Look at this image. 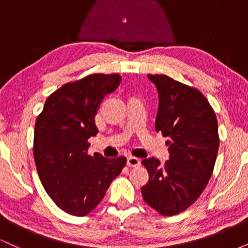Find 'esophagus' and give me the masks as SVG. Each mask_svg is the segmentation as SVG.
<instances>
[{
    "label": "esophagus",
    "mask_w": 248,
    "mask_h": 248,
    "mask_svg": "<svg viewBox=\"0 0 248 248\" xmlns=\"http://www.w3.org/2000/svg\"><path fill=\"white\" fill-rule=\"evenodd\" d=\"M141 164V161L140 158L138 157H133V156H130V157H128L127 160V166L129 168H134V167H139Z\"/></svg>",
    "instance_id": "obj_1"
}]
</instances>
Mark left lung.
I'll return each mask as SVG.
<instances>
[{"instance_id": "obj_1", "label": "left lung", "mask_w": 248, "mask_h": 248, "mask_svg": "<svg viewBox=\"0 0 248 248\" xmlns=\"http://www.w3.org/2000/svg\"><path fill=\"white\" fill-rule=\"evenodd\" d=\"M158 92L155 129L169 139L170 157L142 164L149 181L141 187L144 202L162 216L186 211L199 198L211 178L219 148L215 110L197 88L166 75H148Z\"/></svg>"}]
</instances>
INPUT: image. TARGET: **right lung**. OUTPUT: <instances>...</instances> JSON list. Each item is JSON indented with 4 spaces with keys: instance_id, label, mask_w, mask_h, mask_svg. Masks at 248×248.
Returning a JSON list of instances; mask_svg holds the SVG:
<instances>
[{
    "instance_id": "obj_1",
    "label": "right lung",
    "mask_w": 248,
    "mask_h": 248,
    "mask_svg": "<svg viewBox=\"0 0 248 248\" xmlns=\"http://www.w3.org/2000/svg\"><path fill=\"white\" fill-rule=\"evenodd\" d=\"M120 75L94 73L64 84L37 116L33 158L45 191L69 215L82 217L95 209L127 160L88 154V139L98 134L94 116Z\"/></svg>"
}]
</instances>
